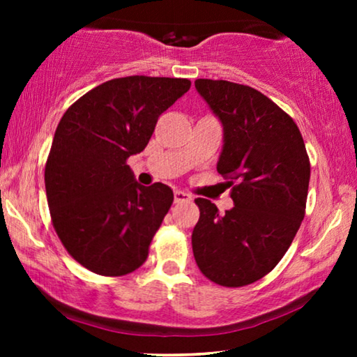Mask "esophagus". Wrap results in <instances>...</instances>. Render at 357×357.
Returning <instances> with one entry per match:
<instances>
[{
    "mask_svg": "<svg viewBox=\"0 0 357 357\" xmlns=\"http://www.w3.org/2000/svg\"><path fill=\"white\" fill-rule=\"evenodd\" d=\"M192 195H188V193H185V192H180V190H177V192L174 193V202L175 203H188V202H192Z\"/></svg>",
    "mask_w": 357,
    "mask_h": 357,
    "instance_id": "esophagus-1",
    "label": "esophagus"
}]
</instances>
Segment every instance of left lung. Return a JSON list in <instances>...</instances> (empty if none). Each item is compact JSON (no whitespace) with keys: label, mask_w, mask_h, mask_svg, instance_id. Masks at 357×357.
<instances>
[{"label":"left lung","mask_w":357,"mask_h":357,"mask_svg":"<svg viewBox=\"0 0 357 357\" xmlns=\"http://www.w3.org/2000/svg\"><path fill=\"white\" fill-rule=\"evenodd\" d=\"M198 94L222 123L218 172L234 181V208L197 198L192 234L197 265L226 287L252 284L275 268L305 214L310 162L294 120L253 87L197 79Z\"/></svg>","instance_id":"8db88e82"}]
</instances>
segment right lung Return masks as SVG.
Instances as JSON below:
<instances>
[{"mask_svg":"<svg viewBox=\"0 0 357 357\" xmlns=\"http://www.w3.org/2000/svg\"><path fill=\"white\" fill-rule=\"evenodd\" d=\"M190 86L182 77H119L61 116L45 165L48 208L68 253L92 273L123 276L148 258L174 192L139 185L126 159L146 148L159 116Z\"/></svg>","mask_w":357,"mask_h":357,"instance_id":"add662e5","label":"right lung"}]
</instances>
